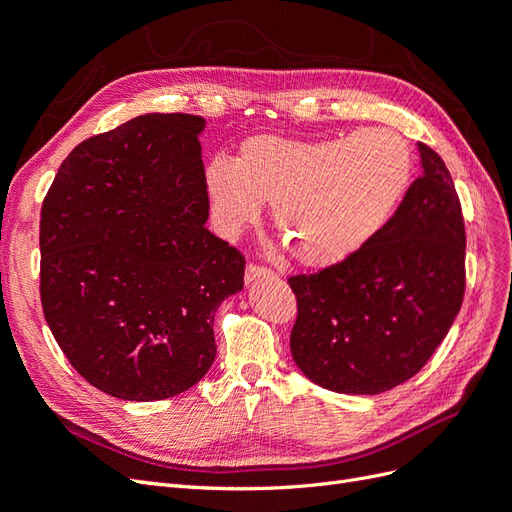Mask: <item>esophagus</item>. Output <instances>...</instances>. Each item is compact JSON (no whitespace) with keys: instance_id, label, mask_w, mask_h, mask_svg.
Listing matches in <instances>:
<instances>
[{"instance_id":"esophagus-1","label":"esophagus","mask_w":512,"mask_h":512,"mask_svg":"<svg viewBox=\"0 0 512 512\" xmlns=\"http://www.w3.org/2000/svg\"><path fill=\"white\" fill-rule=\"evenodd\" d=\"M275 273L267 267H260V265H254V262H250L245 269V282L252 284L254 280H267V277H273Z\"/></svg>"}]
</instances>
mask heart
I'll list each match as a JSON object with an SVG mask.
<instances>
[{"instance_id":"b5f03b06","label":"heart","mask_w":512,"mask_h":512,"mask_svg":"<svg viewBox=\"0 0 512 512\" xmlns=\"http://www.w3.org/2000/svg\"><path fill=\"white\" fill-rule=\"evenodd\" d=\"M414 170L408 141L374 128L305 141L258 134L235 162L207 168L213 220L226 235L273 205V226L292 258L309 269L348 260L374 239L404 198Z\"/></svg>"}]
</instances>
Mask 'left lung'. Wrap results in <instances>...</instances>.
Masks as SVG:
<instances>
[{"mask_svg":"<svg viewBox=\"0 0 512 512\" xmlns=\"http://www.w3.org/2000/svg\"><path fill=\"white\" fill-rule=\"evenodd\" d=\"M423 173L378 235L335 267L288 280L290 352L322 389L378 395L442 344L466 290V228L451 173L418 143Z\"/></svg>","mask_w":512,"mask_h":512,"instance_id":"1","label":"left lung"}]
</instances>
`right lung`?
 <instances>
[{"label": "right lung", "mask_w": 512, "mask_h": 512, "mask_svg": "<svg viewBox=\"0 0 512 512\" xmlns=\"http://www.w3.org/2000/svg\"><path fill=\"white\" fill-rule=\"evenodd\" d=\"M205 119L149 113L61 162L40 213L42 312L70 365L106 395L166 399L203 378L213 318L245 258L205 228Z\"/></svg>", "instance_id": "obj_1"}]
</instances>
